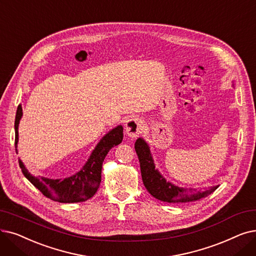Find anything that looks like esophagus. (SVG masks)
Segmentation results:
<instances>
[{
    "label": "esophagus",
    "instance_id": "34e87169",
    "mask_svg": "<svg viewBox=\"0 0 256 256\" xmlns=\"http://www.w3.org/2000/svg\"><path fill=\"white\" fill-rule=\"evenodd\" d=\"M126 134L132 137L135 138L139 136L142 130H143V120L139 117H130L126 124Z\"/></svg>",
    "mask_w": 256,
    "mask_h": 256
}]
</instances>
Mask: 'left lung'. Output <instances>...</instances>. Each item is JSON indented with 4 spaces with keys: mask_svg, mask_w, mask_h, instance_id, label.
Segmentation results:
<instances>
[{
    "mask_svg": "<svg viewBox=\"0 0 256 256\" xmlns=\"http://www.w3.org/2000/svg\"><path fill=\"white\" fill-rule=\"evenodd\" d=\"M135 150L137 152L140 162V170L142 181L148 192L157 200L168 203H190L200 201L207 196L212 194L218 186H214L206 190L205 192H198L192 190H185L179 188L168 182H166L164 178L154 170V161L150 152L148 144L143 139L139 138L135 143Z\"/></svg>",
    "mask_w": 256,
    "mask_h": 256,
    "instance_id": "obj_1",
    "label": "left lung"
}]
</instances>
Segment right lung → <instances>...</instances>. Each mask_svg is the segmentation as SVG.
Returning <instances> with one entry per match:
<instances>
[{"label":"right lung","instance_id":"1","mask_svg":"<svg viewBox=\"0 0 256 256\" xmlns=\"http://www.w3.org/2000/svg\"><path fill=\"white\" fill-rule=\"evenodd\" d=\"M22 106L20 104L16 110L14 130H16V148L18 139V122L23 115ZM124 128L118 126L100 140L93 150L88 161L84 166V168L76 174L64 180H52L47 178H36L28 172L24 164L20 161V168L24 176L34 185L38 190L52 201L60 203H80L86 202L92 198L102 182V170L106 156L110 150L118 146L124 138Z\"/></svg>","mask_w":256,"mask_h":256}]
</instances>
